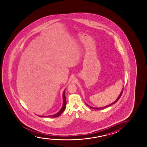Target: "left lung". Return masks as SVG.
<instances>
[{
  "instance_id": "1",
  "label": "left lung",
  "mask_w": 147,
  "mask_h": 147,
  "mask_svg": "<svg viewBox=\"0 0 147 147\" xmlns=\"http://www.w3.org/2000/svg\"><path fill=\"white\" fill-rule=\"evenodd\" d=\"M123 89H122V90L121 92V93L120 94V95L119 96H118V98H117L116 99V100H115V102H113V103H111V104H110V105H107V106H106V107H100V108H96V107H90V106H89V105H88L87 103H86V105H88L89 107H91L92 109H105V108H106V107H109V106H111V105H113V104H114V103H116V102L118 101V100H119V99L120 98V97H121V96L122 94V92H123Z\"/></svg>"
}]
</instances>
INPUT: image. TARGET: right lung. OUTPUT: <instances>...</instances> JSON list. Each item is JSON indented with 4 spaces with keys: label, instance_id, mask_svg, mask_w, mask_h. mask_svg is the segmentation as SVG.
Segmentation results:
<instances>
[{
    "label": "right lung",
    "instance_id": "right-lung-1",
    "mask_svg": "<svg viewBox=\"0 0 147 147\" xmlns=\"http://www.w3.org/2000/svg\"><path fill=\"white\" fill-rule=\"evenodd\" d=\"M63 105L61 109H60V111L58 112L57 113L53 115H49V116H38L40 117H56L59 116L60 114H61L63 112L64 110L65 109L66 105V97L65 95V90L64 91L63 93Z\"/></svg>",
    "mask_w": 147,
    "mask_h": 147
}]
</instances>
